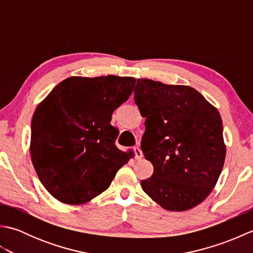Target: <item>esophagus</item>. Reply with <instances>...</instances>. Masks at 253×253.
Returning <instances> with one entry per match:
<instances>
[{"mask_svg": "<svg viewBox=\"0 0 253 253\" xmlns=\"http://www.w3.org/2000/svg\"><path fill=\"white\" fill-rule=\"evenodd\" d=\"M133 152H135V155H136V159L137 160L142 159V151L140 150V148L135 147V148H133Z\"/></svg>", "mask_w": 253, "mask_h": 253, "instance_id": "esophagus-1", "label": "esophagus"}]
</instances>
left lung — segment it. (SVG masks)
I'll list each match as a JSON object with an SVG mask.
<instances>
[{
	"mask_svg": "<svg viewBox=\"0 0 253 253\" xmlns=\"http://www.w3.org/2000/svg\"><path fill=\"white\" fill-rule=\"evenodd\" d=\"M133 93L146 117L141 149L154 169L143 191L168 211L197 207L215 187L226 155L217 109L189 85L137 79Z\"/></svg>",
	"mask_w": 253,
	"mask_h": 253,
	"instance_id": "obj_1",
	"label": "left lung"
}]
</instances>
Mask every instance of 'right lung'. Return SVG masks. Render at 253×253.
<instances>
[{"label": "right lung", "mask_w": 253, "mask_h": 253, "mask_svg": "<svg viewBox=\"0 0 253 253\" xmlns=\"http://www.w3.org/2000/svg\"><path fill=\"white\" fill-rule=\"evenodd\" d=\"M136 79L114 75L69 77L37 106L30 155L42 185L58 201L84 204L110 187L130 154L115 146L112 114Z\"/></svg>", "instance_id": "right-lung-1"}]
</instances>
